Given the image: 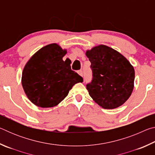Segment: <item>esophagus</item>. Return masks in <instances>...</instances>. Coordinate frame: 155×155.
<instances>
[{"mask_svg":"<svg viewBox=\"0 0 155 155\" xmlns=\"http://www.w3.org/2000/svg\"><path fill=\"white\" fill-rule=\"evenodd\" d=\"M78 72V74H79L80 76H81V77H83V71L81 70H78V71L77 72Z\"/></svg>","mask_w":155,"mask_h":155,"instance_id":"obj_1","label":"esophagus"}]
</instances>
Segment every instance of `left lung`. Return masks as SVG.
I'll list each match as a JSON object with an SVG mask.
<instances>
[{
  "mask_svg": "<svg viewBox=\"0 0 155 155\" xmlns=\"http://www.w3.org/2000/svg\"><path fill=\"white\" fill-rule=\"evenodd\" d=\"M85 54L93 73L92 81L87 85L91 98L106 109L122 105L134 87L133 65L119 52L103 44L87 50Z\"/></svg>",
  "mask_w": 155,
  "mask_h": 155,
  "instance_id": "obj_1",
  "label": "left lung"
}]
</instances>
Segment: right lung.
<instances>
[{"mask_svg":"<svg viewBox=\"0 0 155 155\" xmlns=\"http://www.w3.org/2000/svg\"><path fill=\"white\" fill-rule=\"evenodd\" d=\"M66 49L51 44L37 51L26 64L22 85L31 103L41 108L57 106L68 96L73 85L83 78L63 60Z\"/></svg>","mask_w":155,"mask_h":155,"instance_id":"1","label":"right lung"}]
</instances>
